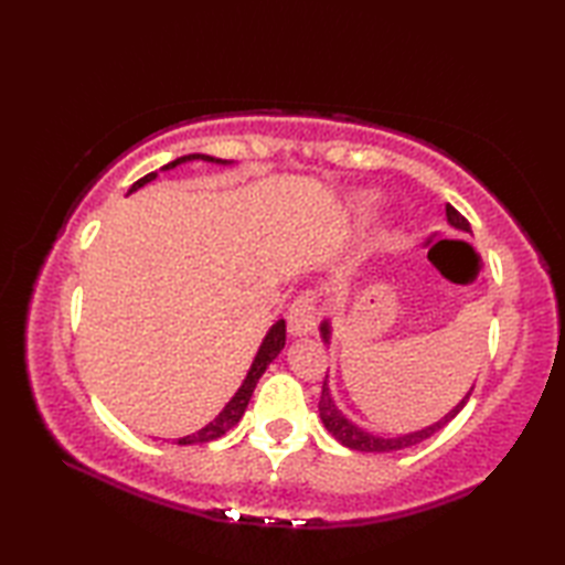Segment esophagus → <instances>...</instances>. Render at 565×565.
<instances>
[{
	"label": "esophagus",
	"mask_w": 565,
	"mask_h": 565,
	"mask_svg": "<svg viewBox=\"0 0 565 565\" xmlns=\"http://www.w3.org/2000/svg\"><path fill=\"white\" fill-rule=\"evenodd\" d=\"M316 310H318V298L313 291H301L294 303L289 306V332L291 334H308L316 328Z\"/></svg>",
	"instance_id": "34e87169"
}]
</instances>
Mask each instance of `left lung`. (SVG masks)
I'll return each instance as SVG.
<instances>
[{
  "instance_id": "1",
  "label": "left lung",
  "mask_w": 565,
  "mask_h": 565,
  "mask_svg": "<svg viewBox=\"0 0 565 565\" xmlns=\"http://www.w3.org/2000/svg\"><path fill=\"white\" fill-rule=\"evenodd\" d=\"M447 218H449V223H451L454 227H459V231L471 233V225H468V221L463 218V215H461L459 211H456V209L451 206V203H447ZM328 332H330V330H328V322H322V334H326V340H328ZM471 393H473V388L463 395V401H461L459 405H456L449 415H444V417L439 419V423H435L431 427H425V429H419V431H411V435H403V437H388V439H386V437L369 435V431H364L362 427L352 425L350 419H347V417L338 411V405H334V401L330 398L328 379L322 381L318 411H320L322 423H326L330 435H332L334 439H338V441H342L344 447H350V449H354V451H374V454H379V451H398V449H407V447H413V444L431 437L437 429H441L444 425L451 423V419L461 413V407L468 403V398H471Z\"/></svg>"
}]
</instances>
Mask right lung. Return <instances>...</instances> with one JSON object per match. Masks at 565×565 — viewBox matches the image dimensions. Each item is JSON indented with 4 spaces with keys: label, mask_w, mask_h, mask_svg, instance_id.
I'll return each mask as SVG.
<instances>
[{
    "label": "right lung",
    "mask_w": 565,
    "mask_h": 565,
    "mask_svg": "<svg viewBox=\"0 0 565 565\" xmlns=\"http://www.w3.org/2000/svg\"><path fill=\"white\" fill-rule=\"evenodd\" d=\"M186 160L225 162V160L211 158V154H199V152H194V154H184V158H177V160L170 162V164H164L162 170H170V167H174V164H179V162H186ZM152 179H154V172L146 174L142 179H138V182L134 184V189H140L142 184L152 182ZM284 344H286V322L279 320V322H276V326L267 332V338H264V342H262V347H259V352H257V356H255V362H252V369H249V374H247L245 383H243V386H239V391L233 395V401L223 407V413H221L218 417H215L213 423H209L206 427H201L199 431H194V435L177 439V444H206V441H213V439L223 437L227 429L235 427V425L239 423V417L245 415V407H247V403H249V398H252V393H255V386H257L259 376L264 374V369H267L271 359L284 350Z\"/></svg>",
    "instance_id": "add662e5"
}]
</instances>
